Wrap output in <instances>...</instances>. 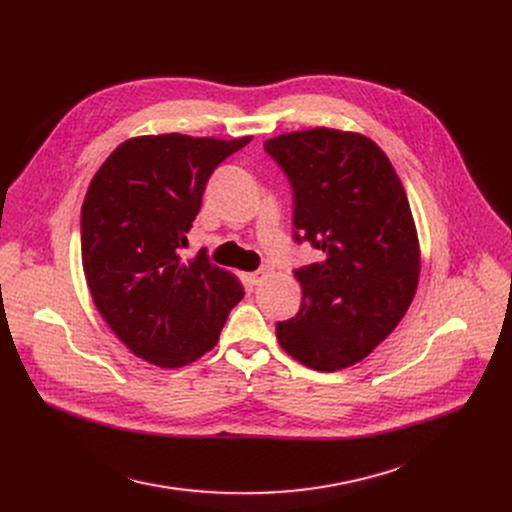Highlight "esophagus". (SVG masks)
I'll use <instances>...</instances> for the list:
<instances>
[{"label":"esophagus","instance_id":"obj_1","mask_svg":"<svg viewBox=\"0 0 512 512\" xmlns=\"http://www.w3.org/2000/svg\"><path fill=\"white\" fill-rule=\"evenodd\" d=\"M267 274H270V267H261V270H257V272H253V274H249V280H251V284H261L263 282V278L267 276Z\"/></svg>","mask_w":512,"mask_h":512}]
</instances>
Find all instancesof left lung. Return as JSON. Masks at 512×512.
<instances>
[{"label":"left lung","instance_id":"obj_1","mask_svg":"<svg viewBox=\"0 0 512 512\" xmlns=\"http://www.w3.org/2000/svg\"><path fill=\"white\" fill-rule=\"evenodd\" d=\"M294 191V234L319 249L301 267L299 313L276 324L284 351L317 371L363 361L411 307L421 249L388 155L361 132L317 126L267 139Z\"/></svg>","mask_w":512,"mask_h":512}]
</instances>
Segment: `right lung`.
Listing matches in <instances>:
<instances>
[{"instance_id": "add662e5", "label": "right lung", "mask_w": 512, "mask_h": 512, "mask_svg": "<svg viewBox=\"0 0 512 512\" xmlns=\"http://www.w3.org/2000/svg\"><path fill=\"white\" fill-rule=\"evenodd\" d=\"M253 137L143 134L93 176L80 215V255L93 303L130 351L184 367L218 344L240 280L203 253L182 259L207 178Z\"/></svg>"}]
</instances>
